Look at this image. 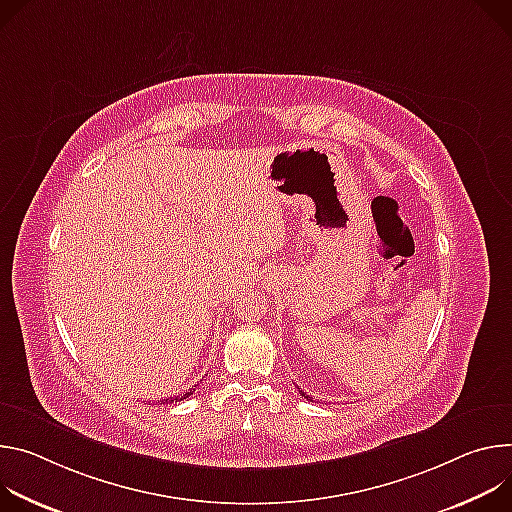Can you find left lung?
<instances>
[{"instance_id":"left-lung-1","label":"left lung","mask_w":512,"mask_h":512,"mask_svg":"<svg viewBox=\"0 0 512 512\" xmlns=\"http://www.w3.org/2000/svg\"><path fill=\"white\" fill-rule=\"evenodd\" d=\"M299 394H301V396H305V399H307V401H313V399H311V396H309V394H307V392H303V390H301V388H299Z\"/></svg>"}]
</instances>
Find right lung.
Listing matches in <instances>:
<instances>
[{
    "label": "right lung",
    "mask_w": 512,
    "mask_h": 512,
    "mask_svg": "<svg viewBox=\"0 0 512 512\" xmlns=\"http://www.w3.org/2000/svg\"><path fill=\"white\" fill-rule=\"evenodd\" d=\"M195 390V388H193ZM193 390H189V392H183L181 396H170V399H166V401H162V405L166 403V405H170V403H177V401H185L187 396H191L193 394Z\"/></svg>",
    "instance_id": "add662e5"
}]
</instances>
